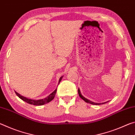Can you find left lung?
<instances>
[{"label":"left lung","mask_w":135,"mask_h":135,"mask_svg":"<svg viewBox=\"0 0 135 135\" xmlns=\"http://www.w3.org/2000/svg\"><path fill=\"white\" fill-rule=\"evenodd\" d=\"M78 93H79V97H80L82 99L84 100V101H85L86 102H87V103H89V104H92V105H101V104H105V103H107V102H108V101H107V102H102V103H96V102H94L91 101V100H89V99H86V98H84V97H83V96L81 95V92H80V90L79 88V89H78Z\"/></svg>","instance_id":"8db88e82"}]
</instances>
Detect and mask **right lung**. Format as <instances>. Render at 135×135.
Returning <instances> with one entry per match:
<instances>
[{"mask_svg": "<svg viewBox=\"0 0 135 135\" xmlns=\"http://www.w3.org/2000/svg\"><path fill=\"white\" fill-rule=\"evenodd\" d=\"M62 77H63V76H61L60 78H59L58 84L59 83H60V81H61V80H62ZM56 90H57V89H56L55 90L54 92H52V93H51V94L48 96V97H46L45 98H44V99H37V100L29 99V98L24 97H23V96H22L20 94H19V93L16 92V91H15V92L16 94H17L18 97L20 98V99H22V100H24V101H25V102H26L27 103H28L31 105H34L38 106V105H45L47 103H49V102H51L52 100H53L54 98H55V96L56 93Z\"/></svg>", "mask_w": 135, "mask_h": 135, "instance_id": "right-lung-1", "label": "right lung"}]
</instances>
